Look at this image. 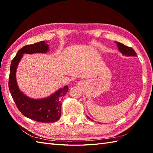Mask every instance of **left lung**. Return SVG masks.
<instances>
[{"mask_svg":"<svg viewBox=\"0 0 153 153\" xmlns=\"http://www.w3.org/2000/svg\"><path fill=\"white\" fill-rule=\"evenodd\" d=\"M117 46L118 47V50L120 51V53H121L123 55H125L126 56H137V54L135 52V51L131 47H127L122 43H118V42H116ZM87 118L89 119L90 120L93 121V120L91 119L89 116H87Z\"/></svg>","mask_w":153,"mask_h":153,"instance_id":"1","label":"left lung"}]
</instances>
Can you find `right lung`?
Segmentation results:
<instances>
[{"mask_svg": "<svg viewBox=\"0 0 153 153\" xmlns=\"http://www.w3.org/2000/svg\"><path fill=\"white\" fill-rule=\"evenodd\" d=\"M47 51H48V45L45 41L27 45L20 48L12 60L8 82L10 92L16 106L22 114L34 121L43 123L54 122L60 119L62 100L68 92V85L59 89L47 98L31 99L19 89L16 82V72L23 54L46 53Z\"/></svg>", "mask_w": 153, "mask_h": 153, "instance_id": "right-lung-1", "label": "right lung"}]
</instances>
